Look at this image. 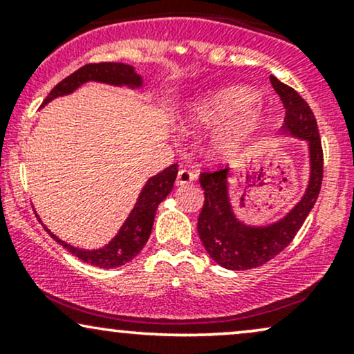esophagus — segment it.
I'll use <instances>...</instances> for the list:
<instances>
[{
  "instance_id": "esophagus-1",
  "label": "esophagus",
  "mask_w": 354,
  "mask_h": 354,
  "mask_svg": "<svg viewBox=\"0 0 354 354\" xmlns=\"http://www.w3.org/2000/svg\"><path fill=\"white\" fill-rule=\"evenodd\" d=\"M194 178H196V174H194L193 171H189V169H186V168H181L180 171H178L176 185H178V186L189 185V183L194 181Z\"/></svg>"
}]
</instances>
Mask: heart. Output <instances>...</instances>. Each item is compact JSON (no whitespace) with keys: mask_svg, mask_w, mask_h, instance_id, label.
<instances>
[{"mask_svg":"<svg viewBox=\"0 0 354 354\" xmlns=\"http://www.w3.org/2000/svg\"><path fill=\"white\" fill-rule=\"evenodd\" d=\"M256 98L251 91L241 88H230L209 96L194 108L189 116V124L198 128H214V126L228 123L230 120H238L219 135L214 141V149L219 154H233L263 123V115L254 108Z\"/></svg>","mask_w":354,"mask_h":354,"instance_id":"1","label":"heart"}]
</instances>
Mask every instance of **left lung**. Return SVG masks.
I'll return each instance as SVG.
<instances>
[{"mask_svg": "<svg viewBox=\"0 0 354 354\" xmlns=\"http://www.w3.org/2000/svg\"><path fill=\"white\" fill-rule=\"evenodd\" d=\"M286 116L284 131L303 138L310 145V185L301 201L278 223L270 226H248L234 216L228 196V168L203 171L200 183L205 189V205L198 218V234L208 254L226 270L243 271L258 268L273 259L293 241L304 219L315 206L323 183V148L310 104L293 88L270 76Z\"/></svg>", "mask_w": 354, "mask_h": 354, "instance_id": "left-lung-1", "label": "left lung"}]
</instances>
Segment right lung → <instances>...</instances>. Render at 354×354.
Instances as JSON below:
<instances>
[{"instance_id": "obj_1", "label": "right lung", "mask_w": 354, "mask_h": 354, "mask_svg": "<svg viewBox=\"0 0 354 354\" xmlns=\"http://www.w3.org/2000/svg\"><path fill=\"white\" fill-rule=\"evenodd\" d=\"M86 81H101V83L109 84H129V86H141V76H138L133 66L123 63H89L81 66L80 70L71 73L63 81H59L55 88L51 89L50 95L43 101L41 106L50 103L53 98L58 96L70 95L75 91L80 84L86 83ZM178 174V165H171L165 168L163 171L158 173L156 176L149 178L145 188L141 189L138 203L129 213L128 219L124 225L121 226L120 233L113 238L104 248L100 250H80L68 243L61 241L56 238L50 230H46L61 246L66 248L71 254L80 258L81 261L88 263V265L100 266V268H116L123 266L124 263L131 261L135 256L143 250V246L148 241L149 234H151L154 214H156L158 205L171 193L174 180Z\"/></svg>"}]
</instances>
